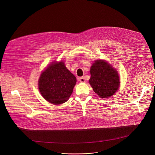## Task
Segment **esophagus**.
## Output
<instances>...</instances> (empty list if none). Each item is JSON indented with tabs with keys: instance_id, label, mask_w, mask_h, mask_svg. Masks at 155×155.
I'll return each instance as SVG.
<instances>
[{
	"instance_id": "esophagus-1",
	"label": "esophagus",
	"mask_w": 155,
	"mask_h": 155,
	"mask_svg": "<svg viewBox=\"0 0 155 155\" xmlns=\"http://www.w3.org/2000/svg\"><path fill=\"white\" fill-rule=\"evenodd\" d=\"M79 81L80 82H82V83H84V82H86L85 79V78H84V77H81V78H79Z\"/></svg>"
}]
</instances>
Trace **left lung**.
I'll return each mask as SVG.
<instances>
[{"label":"left lung","mask_w":155,"mask_h":155,"mask_svg":"<svg viewBox=\"0 0 155 155\" xmlns=\"http://www.w3.org/2000/svg\"><path fill=\"white\" fill-rule=\"evenodd\" d=\"M90 73L89 84L99 97H110L119 88L120 82L117 72L106 61L97 60L91 67Z\"/></svg>","instance_id":"8db88e82"}]
</instances>
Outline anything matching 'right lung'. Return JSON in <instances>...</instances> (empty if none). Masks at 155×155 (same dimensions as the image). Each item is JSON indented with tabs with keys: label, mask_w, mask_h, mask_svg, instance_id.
Returning <instances> with one entry per match:
<instances>
[{
	"label": "right lung",
	"mask_w": 155,
	"mask_h": 155,
	"mask_svg": "<svg viewBox=\"0 0 155 155\" xmlns=\"http://www.w3.org/2000/svg\"><path fill=\"white\" fill-rule=\"evenodd\" d=\"M76 82V77L61 61L51 64L42 72L39 80V89L46 100L57 105L68 100Z\"/></svg>",
	"instance_id": "right-lung-1"
}]
</instances>
